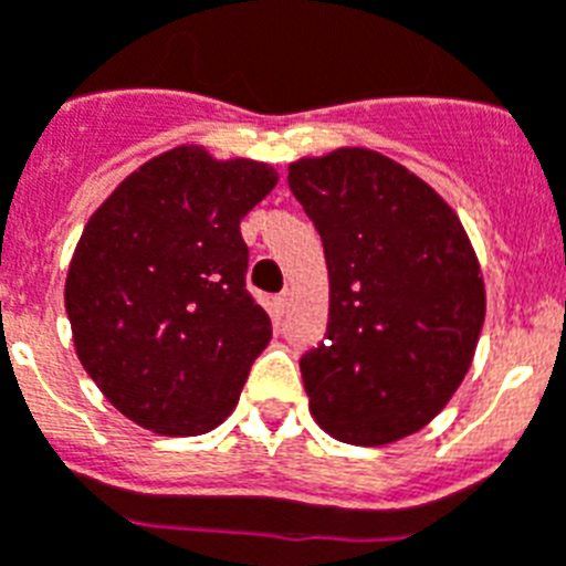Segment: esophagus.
<instances>
[{
	"mask_svg": "<svg viewBox=\"0 0 566 566\" xmlns=\"http://www.w3.org/2000/svg\"><path fill=\"white\" fill-rule=\"evenodd\" d=\"M289 300H292V294H289V292H283V294H277V297H274V305H277V311H280V314H286V308H289Z\"/></svg>",
	"mask_w": 566,
	"mask_h": 566,
	"instance_id": "34e87169",
	"label": "esophagus"
}]
</instances>
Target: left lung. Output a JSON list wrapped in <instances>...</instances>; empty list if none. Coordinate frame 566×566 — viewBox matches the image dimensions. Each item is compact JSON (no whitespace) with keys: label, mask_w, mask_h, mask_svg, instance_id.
<instances>
[{"label":"left lung","mask_w":566,"mask_h":566,"mask_svg":"<svg viewBox=\"0 0 566 566\" xmlns=\"http://www.w3.org/2000/svg\"><path fill=\"white\" fill-rule=\"evenodd\" d=\"M289 188L331 280L328 334L300 359L314 421L354 446L418 432L454 396L483 331L463 224L427 181L367 148L297 159Z\"/></svg>","instance_id":"left-lung-1"}]
</instances>
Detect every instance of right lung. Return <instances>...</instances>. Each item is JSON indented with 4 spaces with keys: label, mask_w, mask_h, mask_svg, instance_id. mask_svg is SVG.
<instances>
[{
    "label": "right lung",
    "mask_w": 566,
    "mask_h": 566,
    "mask_svg": "<svg viewBox=\"0 0 566 566\" xmlns=\"http://www.w3.org/2000/svg\"><path fill=\"white\" fill-rule=\"evenodd\" d=\"M277 185L201 145L139 165L92 212L66 272L77 359L128 421L170 438L219 427L272 339L247 292L241 219Z\"/></svg>",
    "instance_id": "right-lung-1"
}]
</instances>
